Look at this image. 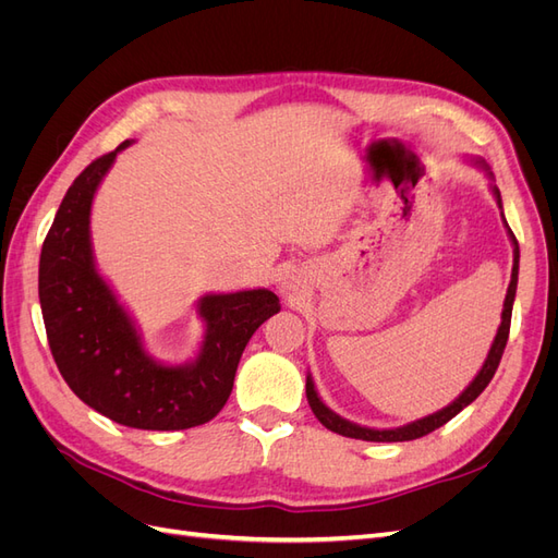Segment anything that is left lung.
Returning a JSON list of instances; mask_svg holds the SVG:
<instances>
[{
    "label": "left lung",
    "mask_w": 558,
    "mask_h": 558,
    "mask_svg": "<svg viewBox=\"0 0 558 558\" xmlns=\"http://www.w3.org/2000/svg\"><path fill=\"white\" fill-rule=\"evenodd\" d=\"M477 167H482V170L488 174V179H492L494 174L488 172V165L484 160H472ZM492 191L496 195V202L498 207L502 209V202H500V191L496 189V185H492ZM502 214V211H500ZM502 223L505 228H508V234H510V242L514 246V263H512V279H510V286H508V295H505V302H502V316H500V326H498V332L494 337V344L492 349H488V356L482 365V369L477 373V377L472 379L468 384L465 391L456 398L451 404H447V408H442L440 412L435 414H428L424 418H416L412 421V424L408 426H400V428H367V426H359L353 424V421H347L342 418L340 414H335L330 408H326L324 400L318 398L316 388H314V381H312V375H307V400H310V408L314 412V416L324 424L328 430L337 433V435H344V437H353V440H367V442H408V440H416V437H424L428 433H433L435 428L445 426L447 421H451L456 414H459L463 408H468V404L472 400H477V396L484 391V388L488 386V381L494 379L496 369H498V363L502 359V351H505V344H508V337H510V320H512V305H514V295H517V279H519V242L514 238V232L510 230L508 221H505L502 216Z\"/></svg>",
    "instance_id": "1"
}]
</instances>
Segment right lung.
<instances>
[{
	"instance_id": "obj_1",
	"label": "right lung",
	"mask_w": 558,
	"mask_h": 558,
	"mask_svg": "<svg viewBox=\"0 0 558 558\" xmlns=\"http://www.w3.org/2000/svg\"><path fill=\"white\" fill-rule=\"evenodd\" d=\"M130 144L93 160L66 191L41 246V314L60 375L88 408L128 428L183 430L223 410L251 335L281 305L267 289L209 293L197 300L207 330L195 361L165 365L150 356L97 272L90 244L97 185Z\"/></svg>"
}]
</instances>
